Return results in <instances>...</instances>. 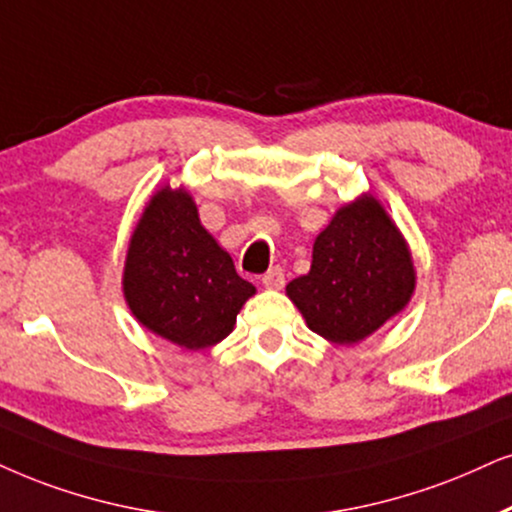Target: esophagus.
Here are the masks:
<instances>
[{
    "label": "esophagus",
    "mask_w": 512,
    "mask_h": 512,
    "mask_svg": "<svg viewBox=\"0 0 512 512\" xmlns=\"http://www.w3.org/2000/svg\"><path fill=\"white\" fill-rule=\"evenodd\" d=\"M262 286L269 290H281L286 286V274H283L281 267H271L267 274L262 276Z\"/></svg>",
    "instance_id": "obj_1"
}]
</instances>
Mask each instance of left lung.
Segmentation results:
<instances>
[{"instance_id":"1","label":"left lung","mask_w":512,"mask_h":512,"mask_svg":"<svg viewBox=\"0 0 512 512\" xmlns=\"http://www.w3.org/2000/svg\"><path fill=\"white\" fill-rule=\"evenodd\" d=\"M416 293L411 248L385 205L361 193L316 236L312 267L286 286L309 331L333 345H359Z\"/></svg>"}]
</instances>
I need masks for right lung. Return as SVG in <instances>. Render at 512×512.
Instances as JSON below:
<instances>
[{
  "mask_svg": "<svg viewBox=\"0 0 512 512\" xmlns=\"http://www.w3.org/2000/svg\"><path fill=\"white\" fill-rule=\"evenodd\" d=\"M255 293L200 224L186 186H160L134 226L122 269V295L134 319L158 338L198 352L234 331Z\"/></svg>",
  "mask_w": 512,
  "mask_h": 512,
  "instance_id": "add662e5",
  "label": "right lung"
}]
</instances>
